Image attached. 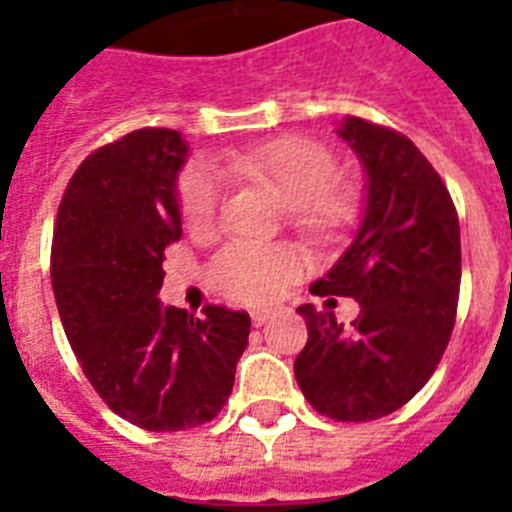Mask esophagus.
Here are the masks:
<instances>
[{
	"mask_svg": "<svg viewBox=\"0 0 512 512\" xmlns=\"http://www.w3.org/2000/svg\"><path fill=\"white\" fill-rule=\"evenodd\" d=\"M269 318H271L269 307H256V310H251V323L256 325V328H261Z\"/></svg>",
	"mask_w": 512,
	"mask_h": 512,
	"instance_id": "1",
	"label": "esophagus"
}]
</instances>
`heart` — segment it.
<instances>
[{"instance_id":"heart-1","label":"heart","mask_w":512,"mask_h":512,"mask_svg":"<svg viewBox=\"0 0 512 512\" xmlns=\"http://www.w3.org/2000/svg\"><path fill=\"white\" fill-rule=\"evenodd\" d=\"M225 166L233 174L261 182L292 207L295 225L312 238H333L359 210L354 184L333 182L336 158L307 138H282L248 151H228ZM223 202V176L215 166L194 164L179 184L184 225L202 238L215 230ZM302 274V259L289 246L233 243L217 253L210 279L220 292L241 302H271Z\"/></svg>"}]
</instances>
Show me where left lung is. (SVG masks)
Masks as SVG:
<instances>
[{"instance_id": "left-lung-1", "label": "left lung", "mask_w": 512, "mask_h": 512, "mask_svg": "<svg viewBox=\"0 0 512 512\" xmlns=\"http://www.w3.org/2000/svg\"><path fill=\"white\" fill-rule=\"evenodd\" d=\"M336 135L366 174L364 212L351 246L310 292L354 297L361 310L343 328L333 312L297 307L310 338L295 377L318 413L364 423L413 400L446 351L461 282L459 217L413 140L351 115Z\"/></svg>"}]
</instances>
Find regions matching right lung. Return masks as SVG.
I'll list each match as a JSON object with an SVG mask.
<instances>
[{"label":"right lung","instance_id":"add662e5","mask_svg":"<svg viewBox=\"0 0 512 512\" xmlns=\"http://www.w3.org/2000/svg\"><path fill=\"white\" fill-rule=\"evenodd\" d=\"M182 133L146 128L99 148L71 176L53 230L51 279L81 369L120 418L187 431L228 402L251 318H205L158 300L164 251L182 238Z\"/></svg>","mask_w":512,"mask_h":512}]
</instances>
